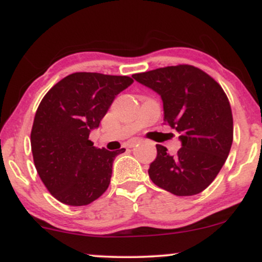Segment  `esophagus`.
Here are the masks:
<instances>
[{"label":"esophagus","instance_id":"esophagus-1","mask_svg":"<svg viewBox=\"0 0 262 262\" xmlns=\"http://www.w3.org/2000/svg\"><path fill=\"white\" fill-rule=\"evenodd\" d=\"M139 141H140V139H138V138H134V139H130V140L128 141L127 146H128V148H134V146L137 145V144L139 143Z\"/></svg>","mask_w":262,"mask_h":262}]
</instances>
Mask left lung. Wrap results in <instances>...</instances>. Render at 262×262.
<instances>
[{
    "mask_svg": "<svg viewBox=\"0 0 262 262\" xmlns=\"http://www.w3.org/2000/svg\"><path fill=\"white\" fill-rule=\"evenodd\" d=\"M134 80L154 90L164 103V122L180 134L176 155L156 145L149 176L176 196H193L217 177L233 143V114L221 85L192 65L166 66L134 74Z\"/></svg>",
    "mask_w": 262,
    "mask_h": 262,
    "instance_id": "obj_1",
    "label": "left lung"
}]
</instances>
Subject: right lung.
Instances as JSON below:
<instances>
[{"mask_svg": "<svg viewBox=\"0 0 262 262\" xmlns=\"http://www.w3.org/2000/svg\"><path fill=\"white\" fill-rule=\"evenodd\" d=\"M128 76L75 73L48 91L35 112L31 145L35 169L48 191L68 206H86L106 192L112 165L125 149H97L89 139Z\"/></svg>", "mask_w": 262, "mask_h": 262, "instance_id": "right-lung-1", "label": "right lung"}]
</instances>
